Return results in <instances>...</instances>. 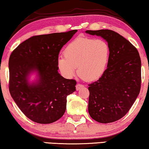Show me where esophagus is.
Masks as SVG:
<instances>
[{"mask_svg":"<svg viewBox=\"0 0 149 149\" xmlns=\"http://www.w3.org/2000/svg\"><path fill=\"white\" fill-rule=\"evenodd\" d=\"M83 87V85H81V84H79V83H78V84H77V85H76V89H77V90H79V89H80L81 87Z\"/></svg>","mask_w":149,"mask_h":149,"instance_id":"34e87169","label":"esophagus"}]
</instances>
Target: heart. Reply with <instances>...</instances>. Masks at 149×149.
<instances>
[{
  "mask_svg": "<svg viewBox=\"0 0 149 149\" xmlns=\"http://www.w3.org/2000/svg\"><path fill=\"white\" fill-rule=\"evenodd\" d=\"M110 58L109 44L102 39L79 36L70 42L64 49V56H59L57 65L66 78L79 73L88 81H96L107 70Z\"/></svg>",
  "mask_w": 149,
  "mask_h": 149,
  "instance_id": "1",
  "label": "heart"
}]
</instances>
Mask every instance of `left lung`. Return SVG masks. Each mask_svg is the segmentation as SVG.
Segmentation results:
<instances>
[{"instance_id":"obj_1","label":"left lung","mask_w":149,"mask_h":149,"mask_svg":"<svg viewBox=\"0 0 149 149\" xmlns=\"http://www.w3.org/2000/svg\"><path fill=\"white\" fill-rule=\"evenodd\" d=\"M85 33L101 36L110 47L105 73L89 85V114L99 123H112L126 115L140 93L139 53L131 42L113 30H86Z\"/></svg>"}]
</instances>
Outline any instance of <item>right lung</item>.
<instances>
[{
    "instance_id": "right-lung-1",
    "label": "right lung",
    "mask_w": 149,
    "mask_h": 149,
    "mask_svg": "<svg viewBox=\"0 0 149 149\" xmlns=\"http://www.w3.org/2000/svg\"><path fill=\"white\" fill-rule=\"evenodd\" d=\"M77 32L32 36L10 56V93L22 113L34 122L48 124L60 119L66 111L67 96L76 91V81L58 72L57 59ZM32 74L36 78L30 81Z\"/></svg>"
}]
</instances>
